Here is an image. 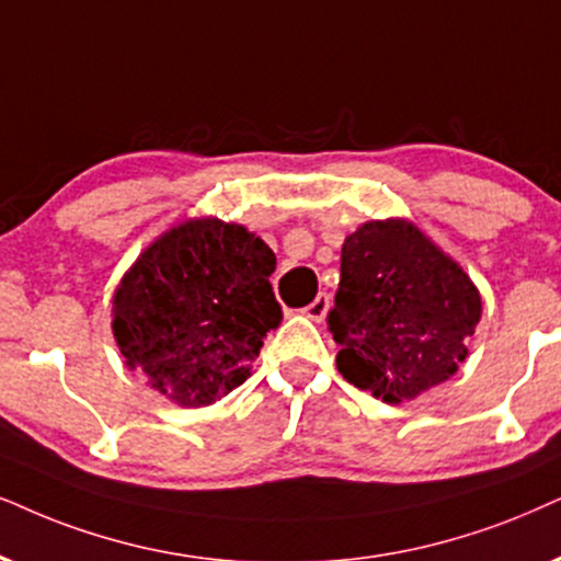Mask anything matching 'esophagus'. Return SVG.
<instances>
[{
  "label": "esophagus",
  "instance_id": "1",
  "mask_svg": "<svg viewBox=\"0 0 561 561\" xmlns=\"http://www.w3.org/2000/svg\"><path fill=\"white\" fill-rule=\"evenodd\" d=\"M329 305H331V297L325 295V293H318L316 300L310 302L308 308L302 310V313L308 316V318H313V321H323L325 313H329Z\"/></svg>",
  "mask_w": 561,
  "mask_h": 561
}]
</instances>
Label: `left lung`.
Segmentation results:
<instances>
[{"label":"left lung","mask_w":561,"mask_h":561,"mask_svg":"<svg viewBox=\"0 0 561 561\" xmlns=\"http://www.w3.org/2000/svg\"><path fill=\"white\" fill-rule=\"evenodd\" d=\"M481 318V297L450 261L403 219L367 222L344 240L329 331L336 367L375 399L401 403L458 373Z\"/></svg>","instance_id":"obj_1"}]
</instances>
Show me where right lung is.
<instances>
[{
    "label": "right lung",
    "mask_w": 561,
    "mask_h": 561,
    "mask_svg": "<svg viewBox=\"0 0 561 561\" xmlns=\"http://www.w3.org/2000/svg\"><path fill=\"white\" fill-rule=\"evenodd\" d=\"M276 256L240 225L191 219L147 248L113 295V336L152 388L207 407L238 388L282 323Z\"/></svg>",
    "instance_id": "right-lung-1"
}]
</instances>
